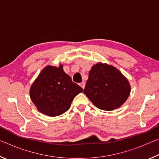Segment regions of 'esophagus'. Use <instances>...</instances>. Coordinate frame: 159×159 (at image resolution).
I'll return each mask as SVG.
<instances>
[{
	"label": "esophagus",
	"mask_w": 159,
	"mask_h": 159,
	"mask_svg": "<svg viewBox=\"0 0 159 159\" xmlns=\"http://www.w3.org/2000/svg\"><path fill=\"white\" fill-rule=\"evenodd\" d=\"M80 85L81 86V88H83V89H84V88H85V83H84V82L80 83Z\"/></svg>",
	"instance_id": "34e87169"
}]
</instances>
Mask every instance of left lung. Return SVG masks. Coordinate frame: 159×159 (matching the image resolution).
I'll list each match as a JSON object with an SVG mask.
<instances>
[{
	"instance_id": "obj_1",
	"label": "left lung",
	"mask_w": 159,
	"mask_h": 159,
	"mask_svg": "<svg viewBox=\"0 0 159 159\" xmlns=\"http://www.w3.org/2000/svg\"><path fill=\"white\" fill-rule=\"evenodd\" d=\"M130 91V83L119 70L98 62L90 69L84 93L96 107L112 111L125 103Z\"/></svg>"
}]
</instances>
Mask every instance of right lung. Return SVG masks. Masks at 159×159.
I'll return each mask as SVG.
<instances>
[{"label": "right lung", "instance_id": "add662e5", "mask_svg": "<svg viewBox=\"0 0 159 159\" xmlns=\"http://www.w3.org/2000/svg\"><path fill=\"white\" fill-rule=\"evenodd\" d=\"M83 91L60 64L45 66L32 83L29 95L38 111L54 117L66 112L75 97Z\"/></svg>", "mask_w": 159, "mask_h": 159}]
</instances>
